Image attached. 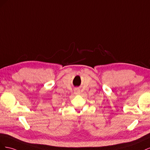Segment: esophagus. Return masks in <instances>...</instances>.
I'll list each match as a JSON object with an SVG mask.
<instances>
[{"instance_id":"esophagus-1","label":"esophagus","mask_w":150,"mask_h":150,"mask_svg":"<svg viewBox=\"0 0 150 150\" xmlns=\"http://www.w3.org/2000/svg\"><path fill=\"white\" fill-rule=\"evenodd\" d=\"M74 91L75 94H79L81 93V91L79 89H75Z\"/></svg>"}]
</instances>
